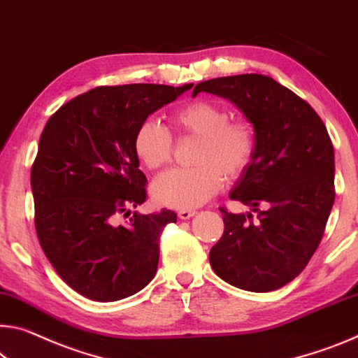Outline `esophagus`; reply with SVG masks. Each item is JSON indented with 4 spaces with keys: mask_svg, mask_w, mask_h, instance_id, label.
<instances>
[{
    "mask_svg": "<svg viewBox=\"0 0 358 358\" xmlns=\"http://www.w3.org/2000/svg\"><path fill=\"white\" fill-rule=\"evenodd\" d=\"M196 213H197L196 210H180V212H178V218H180V220H189V218L194 217Z\"/></svg>",
    "mask_w": 358,
    "mask_h": 358,
    "instance_id": "esophagus-1",
    "label": "esophagus"
}]
</instances>
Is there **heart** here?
<instances>
[{"instance_id":"obj_1","label":"heart","mask_w":358,"mask_h":358,"mask_svg":"<svg viewBox=\"0 0 358 358\" xmlns=\"http://www.w3.org/2000/svg\"><path fill=\"white\" fill-rule=\"evenodd\" d=\"M172 126L183 138H197L192 169L170 170L151 186L162 206L191 210L206 203L223 188L224 178L236 180L250 166L257 134L250 122L231 121L226 106L196 100L172 113ZM134 152L148 170L166 167L173 156V138L166 126L146 119L134 134Z\"/></svg>"}]
</instances>
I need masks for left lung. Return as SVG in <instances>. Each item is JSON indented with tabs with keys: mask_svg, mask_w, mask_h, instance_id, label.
<instances>
[{
	"mask_svg": "<svg viewBox=\"0 0 358 358\" xmlns=\"http://www.w3.org/2000/svg\"><path fill=\"white\" fill-rule=\"evenodd\" d=\"M228 99L253 124L257 151L229 197L258 213L226 208L224 232L210 264L224 282L247 292L277 290L309 263L334 202V151L320 116L308 101L264 75L199 83L192 95Z\"/></svg>",
	"mask_w": 358,
	"mask_h": 358,
	"instance_id": "8db88e82",
	"label": "left lung"
}]
</instances>
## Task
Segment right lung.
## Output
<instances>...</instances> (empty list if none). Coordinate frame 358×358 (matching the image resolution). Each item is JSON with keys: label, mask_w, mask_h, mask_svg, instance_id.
Masks as SVG:
<instances>
[{"label": "right lung", "mask_w": 358, "mask_h": 358, "mask_svg": "<svg viewBox=\"0 0 358 358\" xmlns=\"http://www.w3.org/2000/svg\"><path fill=\"white\" fill-rule=\"evenodd\" d=\"M192 84L101 86L62 105L44 127L31 167L35 228L62 280L94 301L132 296L152 280L159 239L173 210L119 215L146 201L134 134Z\"/></svg>", "instance_id": "1"}]
</instances>
